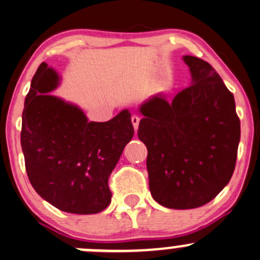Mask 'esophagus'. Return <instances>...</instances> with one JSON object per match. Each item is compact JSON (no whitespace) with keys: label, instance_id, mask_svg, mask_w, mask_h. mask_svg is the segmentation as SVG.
I'll use <instances>...</instances> for the list:
<instances>
[{"label":"esophagus","instance_id":"obj_1","mask_svg":"<svg viewBox=\"0 0 260 260\" xmlns=\"http://www.w3.org/2000/svg\"><path fill=\"white\" fill-rule=\"evenodd\" d=\"M131 121H132V124L133 127H135V131L138 129V124H139V117L138 116H132V118H131Z\"/></svg>","mask_w":260,"mask_h":260}]
</instances>
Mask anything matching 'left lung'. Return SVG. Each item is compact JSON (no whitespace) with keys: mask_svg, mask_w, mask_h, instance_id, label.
I'll return each mask as SVG.
<instances>
[{"mask_svg":"<svg viewBox=\"0 0 260 260\" xmlns=\"http://www.w3.org/2000/svg\"><path fill=\"white\" fill-rule=\"evenodd\" d=\"M183 59L192 86L172 102L157 94L139 107L149 190L172 209L198 208L219 194L233 176L240 139L233 93L217 71L198 57Z\"/></svg>","mask_w":260,"mask_h":260,"instance_id":"obj_1","label":"left lung"}]
</instances>
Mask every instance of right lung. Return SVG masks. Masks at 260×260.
I'll use <instances>...</instances> for the list:
<instances>
[{
    "label": "right lung",
    "mask_w": 260,
    "mask_h": 260,
    "mask_svg": "<svg viewBox=\"0 0 260 260\" xmlns=\"http://www.w3.org/2000/svg\"><path fill=\"white\" fill-rule=\"evenodd\" d=\"M59 77L41 63L22 112L21 147L35 190L73 214H94L111 203L108 178L135 135L123 109L108 122H88L77 106L51 95Z\"/></svg>",
    "instance_id": "obj_1"
}]
</instances>
